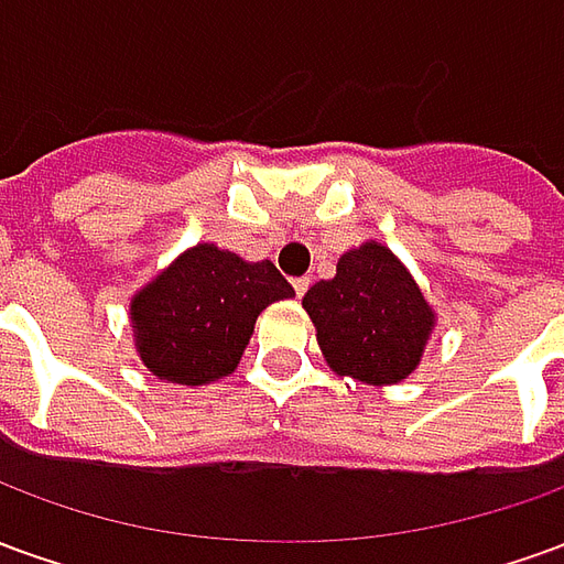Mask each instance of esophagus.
<instances>
[{"label": "esophagus", "mask_w": 564, "mask_h": 564, "mask_svg": "<svg viewBox=\"0 0 564 564\" xmlns=\"http://www.w3.org/2000/svg\"><path fill=\"white\" fill-rule=\"evenodd\" d=\"M307 286H311V278H295V281H293V290H295V295H299V299L307 293Z\"/></svg>", "instance_id": "obj_1"}]
</instances>
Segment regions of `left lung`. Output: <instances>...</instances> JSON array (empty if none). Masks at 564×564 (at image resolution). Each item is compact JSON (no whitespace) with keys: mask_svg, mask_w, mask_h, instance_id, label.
Listing matches in <instances>:
<instances>
[{"mask_svg":"<svg viewBox=\"0 0 564 564\" xmlns=\"http://www.w3.org/2000/svg\"><path fill=\"white\" fill-rule=\"evenodd\" d=\"M302 305L332 371L371 387L408 378L435 326L411 271L378 241L347 250L335 278L314 283Z\"/></svg>","mask_w":564,"mask_h":564,"instance_id":"left-lung-1","label":"left lung"}]
</instances>
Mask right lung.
Returning <instances> with one entry per match:
<instances>
[{"instance_id": "obj_1", "label": "right lung", "mask_w": 564, "mask_h": 564, "mask_svg": "<svg viewBox=\"0 0 564 564\" xmlns=\"http://www.w3.org/2000/svg\"><path fill=\"white\" fill-rule=\"evenodd\" d=\"M295 295L281 271L229 250L196 245L141 290L129 314L141 362L160 380L202 387L232 375L253 323Z\"/></svg>"}]
</instances>
